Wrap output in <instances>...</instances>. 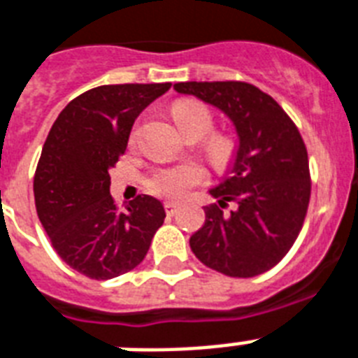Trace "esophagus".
<instances>
[{"label": "esophagus", "mask_w": 358, "mask_h": 358, "mask_svg": "<svg viewBox=\"0 0 358 358\" xmlns=\"http://www.w3.org/2000/svg\"><path fill=\"white\" fill-rule=\"evenodd\" d=\"M178 209H180L178 204H174V202H165V213L167 215H176Z\"/></svg>", "instance_id": "obj_1"}]
</instances>
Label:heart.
<instances>
[{"label": "heart", "mask_w": 358, "mask_h": 358, "mask_svg": "<svg viewBox=\"0 0 358 358\" xmlns=\"http://www.w3.org/2000/svg\"><path fill=\"white\" fill-rule=\"evenodd\" d=\"M174 119L178 123L182 134L187 132H199L202 138L211 129V115L206 112L202 106H194V104H176L173 110ZM138 136V130L132 132V141ZM226 145L224 141H213L209 145V152L213 156L224 152ZM206 178L204 169L196 164H184L176 165V167H169V169H162L154 174L150 180V189L154 193L167 196V199H184L189 193V189L193 185L200 184Z\"/></svg>", "instance_id": "obj_1"}]
</instances>
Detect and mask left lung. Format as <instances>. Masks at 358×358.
<instances>
[{"mask_svg": "<svg viewBox=\"0 0 358 358\" xmlns=\"http://www.w3.org/2000/svg\"><path fill=\"white\" fill-rule=\"evenodd\" d=\"M174 90L219 108L239 139L228 174L209 189L219 204L204 208L191 250L229 278L263 274L283 259L303 226L310 199L303 139L280 104L248 83H178ZM228 201L236 209L224 214Z\"/></svg>", "mask_w": 358, "mask_h": 358, "instance_id": "8db88e82", "label": "left lung"}]
</instances>
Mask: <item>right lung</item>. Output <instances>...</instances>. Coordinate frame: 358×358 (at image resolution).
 <instances>
[{"label": "right lung", "instance_id": "obj_1", "mask_svg": "<svg viewBox=\"0 0 358 358\" xmlns=\"http://www.w3.org/2000/svg\"><path fill=\"white\" fill-rule=\"evenodd\" d=\"M171 83L108 84L75 97L60 112L34 173V202L55 252L92 280L136 268L164 224L158 199L139 194L119 211L110 169L129 143L138 115Z\"/></svg>", "mask_w": 358, "mask_h": 358}]
</instances>
